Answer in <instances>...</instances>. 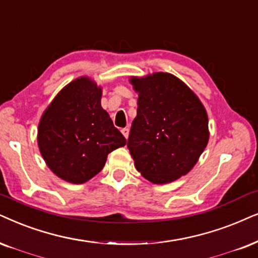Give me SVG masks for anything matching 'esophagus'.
Masks as SVG:
<instances>
[{
    "label": "esophagus",
    "instance_id": "esophagus-1",
    "mask_svg": "<svg viewBox=\"0 0 258 258\" xmlns=\"http://www.w3.org/2000/svg\"><path fill=\"white\" fill-rule=\"evenodd\" d=\"M121 133L123 135V137L127 139L128 138V133H130V130L127 128V127H125V128H121Z\"/></svg>",
    "mask_w": 258,
    "mask_h": 258
}]
</instances>
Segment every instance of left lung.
<instances>
[{"label": "left lung", "mask_w": 258, "mask_h": 258, "mask_svg": "<svg viewBox=\"0 0 258 258\" xmlns=\"http://www.w3.org/2000/svg\"><path fill=\"white\" fill-rule=\"evenodd\" d=\"M138 108L127 148L137 170L162 184L187 174L208 143V118L198 96L170 74L131 78Z\"/></svg>", "instance_id": "1"}]
</instances>
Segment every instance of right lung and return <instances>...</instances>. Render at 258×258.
<instances>
[{
	"instance_id": "obj_1",
	"label": "right lung",
	"mask_w": 258,
	"mask_h": 258,
	"mask_svg": "<svg viewBox=\"0 0 258 258\" xmlns=\"http://www.w3.org/2000/svg\"><path fill=\"white\" fill-rule=\"evenodd\" d=\"M125 144V137L101 107V88L87 77L63 88L39 123L42 158L70 183H84L99 174L108 153Z\"/></svg>"
}]
</instances>
